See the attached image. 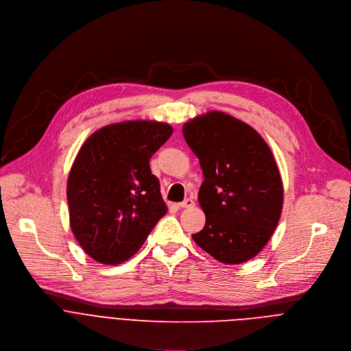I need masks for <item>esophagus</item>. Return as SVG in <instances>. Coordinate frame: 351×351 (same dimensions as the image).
I'll list each match as a JSON object with an SVG mask.
<instances>
[{"instance_id":"esophagus-1","label":"esophagus","mask_w":351,"mask_h":351,"mask_svg":"<svg viewBox=\"0 0 351 351\" xmlns=\"http://www.w3.org/2000/svg\"><path fill=\"white\" fill-rule=\"evenodd\" d=\"M193 204H195V202H193L191 197H188V199H185L184 202L178 203V207H181V208H186V207H192Z\"/></svg>"}]
</instances>
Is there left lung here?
Instances as JSON below:
<instances>
[{"label": "left lung", "mask_w": 351, "mask_h": 351, "mask_svg": "<svg viewBox=\"0 0 351 351\" xmlns=\"http://www.w3.org/2000/svg\"><path fill=\"white\" fill-rule=\"evenodd\" d=\"M182 134L204 176L197 200L206 224L193 241L224 264L253 258L274 234L284 204L269 147L253 127L219 110L188 120Z\"/></svg>", "instance_id": "1"}]
</instances>
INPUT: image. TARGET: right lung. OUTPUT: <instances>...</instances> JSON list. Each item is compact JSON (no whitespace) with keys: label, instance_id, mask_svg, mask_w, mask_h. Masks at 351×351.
I'll return each instance as SVG.
<instances>
[{"label":"right lung","instance_id":"1","mask_svg":"<svg viewBox=\"0 0 351 351\" xmlns=\"http://www.w3.org/2000/svg\"><path fill=\"white\" fill-rule=\"evenodd\" d=\"M171 134L167 123L127 120L97 130L80 148L67 177L69 220L95 261L128 260L166 215L149 160Z\"/></svg>","mask_w":351,"mask_h":351}]
</instances>
